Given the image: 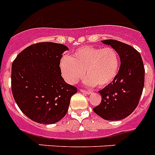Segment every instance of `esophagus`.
<instances>
[{"label": "esophagus", "mask_w": 155, "mask_h": 155, "mask_svg": "<svg viewBox=\"0 0 155 155\" xmlns=\"http://www.w3.org/2000/svg\"><path fill=\"white\" fill-rule=\"evenodd\" d=\"M80 92H83V93H84V94H87V95H88V94H91V92H90V91L84 90V89H80Z\"/></svg>", "instance_id": "esophagus-1"}]
</instances>
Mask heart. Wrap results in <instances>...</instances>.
Returning a JSON list of instances; mask_svg holds the SVG:
<instances>
[{"label":"heart","mask_w":155,"mask_h":155,"mask_svg":"<svg viewBox=\"0 0 155 155\" xmlns=\"http://www.w3.org/2000/svg\"><path fill=\"white\" fill-rule=\"evenodd\" d=\"M119 68V55L111 47L83 46L77 49L71 57L65 55L60 60L62 75L71 84H76L85 71L84 84L104 88L114 80Z\"/></svg>","instance_id":"heart-1"}]
</instances>
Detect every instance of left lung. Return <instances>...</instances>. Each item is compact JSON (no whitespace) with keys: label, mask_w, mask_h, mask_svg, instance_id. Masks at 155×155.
<instances>
[{"label":"left lung","mask_w":155,"mask_h":155,"mask_svg":"<svg viewBox=\"0 0 155 155\" xmlns=\"http://www.w3.org/2000/svg\"><path fill=\"white\" fill-rule=\"evenodd\" d=\"M102 42L117 51L121 67L114 80L99 91L101 104L93 110L105 120L118 121L130 115L137 108L143 89L145 70L140 54L133 47L116 40Z\"/></svg>","instance_id":"1"}]
</instances>
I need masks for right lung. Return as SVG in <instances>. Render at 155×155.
Returning a JSON list of instances; mask_svg holds the SVG:
<instances>
[{"label": "right lung", "mask_w": 155, "mask_h": 155, "mask_svg": "<svg viewBox=\"0 0 155 155\" xmlns=\"http://www.w3.org/2000/svg\"><path fill=\"white\" fill-rule=\"evenodd\" d=\"M68 48L40 42L26 48L12 65V92L21 111L40 124L60 121L77 88L61 76L60 59Z\"/></svg>", "instance_id": "add662e5"}]
</instances>
